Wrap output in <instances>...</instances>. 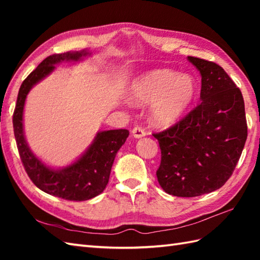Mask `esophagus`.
Here are the masks:
<instances>
[{
	"label": "esophagus",
	"instance_id": "obj_1",
	"mask_svg": "<svg viewBox=\"0 0 260 260\" xmlns=\"http://www.w3.org/2000/svg\"><path fill=\"white\" fill-rule=\"evenodd\" d=\"M132 135H133L135 139H141V137L145 136L146 133H145V131L142 128V127L136 126L133 129H132Z\"/></svg>",
	"mask_w": 260,
	"mask_h": 260
}]
</instances>
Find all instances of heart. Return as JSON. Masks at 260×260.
I'll return each instance as SVG.
<instances>
[{
	"mask_svg": "<svg viewBox=\"0 0 260 260\" xmlns=\"http://www.w3.org/2000/svg\"><path fill=\"white\" fill-rule=\"evenodd\" d=\"M197 85L190 76L163 69L142 77L133 86V97L140 104H154L152 119L157 126L175 123L190 108Z\"/></svg>",
	"mask_w": 260,
	"mask_h": 260,
	"instance_id": "b5f03b06",
	"label": "heart"
}]
</instances>
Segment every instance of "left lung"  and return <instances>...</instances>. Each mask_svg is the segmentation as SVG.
I'll use <instances>...</instances> for the list:
<instances>
[{"mask_svg": "<svg viewBox=\"0 0 260 260\" xmlns=\"http://www.w3.org/2000/svg\"><path fill=\"white\" fill-rule=\"evenodd\" d=\"M201 74V103L153 136L161 148L156 176L162 189L193 198L221 187L233 175L247 140L241 91L219 64L187 57Z\"/></svg>", "mask_w": 260, "mask_h": 260, "instance_id": "obj_1", "label": "left lung"}]
</instances>
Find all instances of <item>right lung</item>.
I'll list each match as a JSON object with an SVG mask.
<instances>
[{
    "label": "right lung",
    "mask_w": 260,
    "mask_h": 260,
    "mask_svg": "<svg viewBox=\"0 0 260 260\" xmlns=\"http://www.w3.org/2000/svg\"><path fill=\"white\" fill-rule=\"evenodd\" d=\"M87 52H63L47 57L22 82L13 113V129L21 162L30 180L39 189L69 201H85L96 197L106 187L116 154L124 144L127 129L105 131L98 133L88 151L78 161L63 170L47 168L33 155L23 135V107L27 92L33 85L45 78L64 60H78Z\"/></svg>",
    "instance_id": "obj_1"
}]
</instances>
